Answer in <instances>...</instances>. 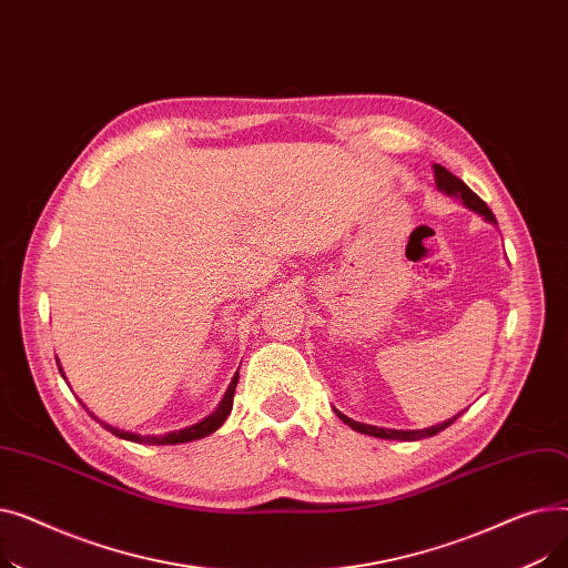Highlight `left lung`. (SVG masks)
Returning <instances> with one entry per match:
<instances>
[{
	"mask_svg": "<svg viewBox=\"0 0 568 568\" xmlns=\"http://www.w3.org/2000/svg\"><path fill=\"white\" fill-rule=\"evenodd\" d=\"M433 170H435V184H437V189L444 193V195H449V197H454V200H460L467 209H471V212H476V214H481L488 223H493V225H497V221H495V216H493V212L488 209V204L476 195L465 182H460V179L456 176V174H452L449 170L446 168H442V165H433ZM336 414H338V419L343 422V424H347L352 430H356V433H364V435H371V437H379V439H400V442H416V439H426V437H433V435H437V433H442L444 428H449L458 416L463 414H456V416H452V419H446V422H442V424H437V426H430V428H419V430H396V428H379V426H371V424H362V422H352L349 416H345L343 412H338V409H334Z\"/></svg>",
	"mask_w": 568,
	"mask_h": 568,
	"instance_id": "8db88e82",
	"label": "left lung"
}]
</instances>
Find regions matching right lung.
<instances>
[{
	"label": "right lung",
	"mask_w": 568,
	"mask_h": 568,
	"mask_svg": "<svg viewBox=\"0 0 568 568\" xmlns=\"http://www.w3.org/2000/svg\"><path fill=\"white\" fill-rule=\"evenodd\" d=\"M57 366H59V362H57ZM59 373H62V377L67 379V375H64V371H62V366H59ZM236 382H239V371L234 373V377H232V382H230V386H227V392H225V396L221 398V403H219V407L209 414V416H204L202 422H197V424H193V426H186V428H182V430H170V433H163V435H140V433H131V430H122V428H116V426H110V424H105V422H101V419H94L97 422H101V426L105 428V430H110L112 435H116V437H122V439H129V442H138V444H186V442H195V439H202V437H206V435H212V433H216L223 424H225V419H227V414L232 412V400H234V389H236Z\"/></svg>",
	"instance_id": "add662e5"
}]
</instances>
